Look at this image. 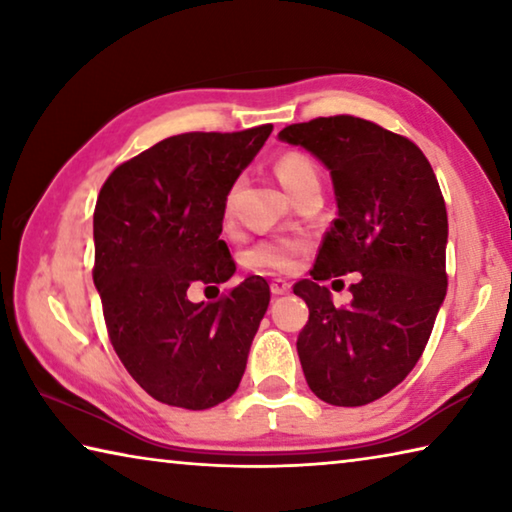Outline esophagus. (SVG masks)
Here are the masks:
<instances>
[{"mask_svg": "<svg viewBox=\"0 0 512 512\" xmlns=\"http://www.w3.org/2000/svg\"><path fill=\"white\" fill-rule=\"evenodd\" d=\"M291 284L287 280H273L271 282V293L273 296H284V293H289Z\"/></svg>", "mask_w": 512, "mask_h": 512, "instance_id": "1", "label": "esophagus"}]
</instances>
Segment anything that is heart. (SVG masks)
I'll return each instance as SVG.
<instances>
[{"instance_id": "obj_1", "label": "heart", "mask_w": 512, "mask_h": 512, "mask_svg": "<svg viewBox=\"0 0 512 512\" xmlns=\"http://www.w3.org/2000/svg\"><path fill=\"white\" fill-rule=\"evenodd\" d=\"M275 173L280 183L289 189L291 196L298 194L300 189L309 185H320L318 167L309 155L300 151H287L282 153L275 162ZM232 198L235 194L225 198V216L232 214ZM305 237H280V239H264L255 244L246 253V264L250 268H259V271H277L289 273L296 268L298 257L307 250Z\"/></svg>"}]
</instances>
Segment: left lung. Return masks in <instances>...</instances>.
Listing matches in <instances>:
<instances>
[{
    "mask_svg": "<svg viewBox=\"0 0 512 512\" xmlns=\"http://www.w3.org/2000/svg\"><path fill=\"white\" fill-rule=\"evenodd\" d=\"M280 140L305 146L332 173L339 216L318 248L298 357L311 393L363 406L415 368L447 293V210L429 160L409 137L375 121L334 115L291 124ZM361 272L353 302L336 308L319 284Z\"/></svg>",
    "mask_w": 512,
    "mask_h": 512,
    "instance_id": "obj_1",
    "label": "left lung"
}]
</instances>
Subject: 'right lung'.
<instances>
[{
  "label": "right lung",
  "instance_id": "1",
  "mask_svg": "<svg viewBox=\"0 0 512 512\" xmlns=\"http://www.w3.org/2000/svg\"><path fill=\"white\" fill-rule=\"evenodd\" d=\"M273 126L183 133L121 162L94 207V268L117 357L153 400L189 411L237 391L271 289L248 277L214 302L189 284L235 273L223 230L225 198Z\"/></svg>",
  "mask_w": 512,
  "mask_h": 512
}]
</instances>
